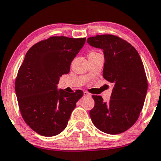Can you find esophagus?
<instances>
[{
    "label": "esophagus",
    "mask_w": 161,
    "mask_h": 161,
    "mask_svg": "<svg viewBox=\"0 0 161 161\" xmlns=\"http://www.w3.org/2000/svg\"><path fill=\"white\" fill-rule=\"evenodd\" d=\"M84 95L86 96V97H91V94L87 92V91H85V92H84Z\"/></svg>",
    "instance_id": "1"
}]
</instances>
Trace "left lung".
Wrapping results in <instances>:
<instances>
[{"label": "left lung", "instance_id": "1", "mask_svg": "<svg viewBox=\"0 0 161 161\" xmlns=\"http://www.w3.org/2000/svg\"><path fill=\"white\" fill-rule=\"evenodd\" d=\"M87 42L103 50V76L114 85L108 102L101 96H92L95 107L90 112L91 120L103 132L122 133L138 119L146 97L147 80L142 61L132 45L116 36L96 35Z\"/></svg>", "mask_w": 161, "mask_h": 161}]
</instances>
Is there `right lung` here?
Returning <instances> with one entry per match:
<instances>
[{
    "instance_id": "obj_1",
    "label": "right lung",
    "mask_w": 161,
    "mask_h": 161,
    "mask_svg": "<svg viewBox=\"0 0 161 161\" xmlns=\"http://www.w3.org/2000/svg\"><path fill=\"white\" fill-rule=\"evenodd\" d=\"M86 38L60 36L36 43L28 50L19 69L15 91L21 116L35 132L53 136L67 126L81 90L67 92L57 85L70 71L71 61Z\"/></svg>"
}]
</instances>
